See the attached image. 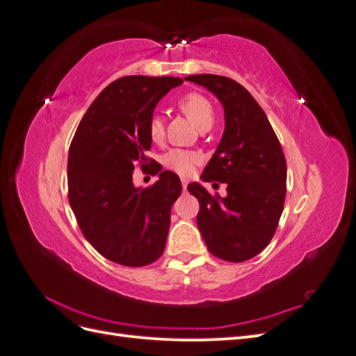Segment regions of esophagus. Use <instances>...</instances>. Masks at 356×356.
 <instances>
[{
  "mask_svg": "<svg viewBox=\"0 0 356 356\" xmlns=\"http://www.w3.org/2000/svg\"><path fill=\"white\" fill-rule=\"evenodd\" d=\"M181 184H182V188H187V186H188V179H186V178H181Z\"/></svg>",
  "mask_w": 356,
  "mask_h": 356,
  "instance_id": "1",
  "label": "esophagus"
}]
</instances>
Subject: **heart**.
Here are the masks:
<instances>
[{
  "label": "heart",
  "mask_w": 356,
  "mask_h": 356,
  "mask_svg": "<svg viewBox=\"0 0 356 356\" xmlns=\"http://www.w3.org/2000/svg\"><path fill=\"white\" fill-rule=\"evenodd\" d=\"M179 108L188 117V120L199 129L209 124L212 126L213 123L212 105L200 93H190L184 96V98L179 101ZM148 132H149V138H152L154 143L161 141V138H163L165 135L163 118H161L159 114H154L152 117V120H149ZM199 163H200L199 154L187 152V149L175 148V149H170V152H168L163 156V165L170 170L177 172L179 175H190Z\"/></svg>",
  "instance_id": "b5f03b06"
}]
</instances>
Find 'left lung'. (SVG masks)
<instances>
[{
    "label": "left lung",
    "mask_w": 356,
    "mask_h": 356,
    "mask_svg": "<svg viewBox=\"0 0 356 356\" xmlns=\"http://www.w3.org/2000/svg\"><path fill=\"white\" fill-rule=\"evenodd\" d=\"M184 80L208 89L224 108V132L202 179L227 186V196H211L199 182L187 190L197 197V227L209 252L242 263L272 241L284 211L286 161L263 108L243 86L213 74Z\"/></svg>",
    "instance_id": "left-lung-1"
}]
</instances>
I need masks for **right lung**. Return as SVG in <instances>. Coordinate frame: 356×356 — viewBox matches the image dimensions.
<instances>
[{"instance_id":"add662e5","label":"right lung","mask_w":356,"mask_h":356,"mask_svg":"<svg viewBox=\"0 0 356 356\" xmlns=\"http://www.w3.org/2000/svg\"><path fill=\"white\" fill-rule=\"evenodd\" d=\"M179 84L177 77L118 79L92 102L72 138L70 204L84 238L117 264L143 267L165 251L170 208L182 190L179 177L160 172V166L159 181L144 188L135 187L132 175L136 161L148 160L156 105Z\"/></svg>"}]
</instances>
